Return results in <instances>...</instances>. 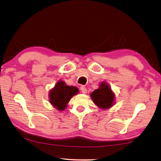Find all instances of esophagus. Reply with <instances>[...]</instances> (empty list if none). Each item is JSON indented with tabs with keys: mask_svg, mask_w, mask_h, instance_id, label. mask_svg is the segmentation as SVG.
I'll return each instance as SVG.
<instances>
[{
	"mask_svg": "<svg viewBox=\"0 0 161 161\" xmlns=\"http://www.w3.org/2000/svg\"><path fill=\"white\" fill-rule=\"evenodd\" d=\"M80 89H81V92H82L83 93H86V88L84 86H81V87H80Z\"/></svg>",
	"mask_w": 161,
	"mask_h": 161,
	"instance_id": "1",
	"label": "esophagus"
}]
</instances>
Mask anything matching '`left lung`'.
<instances>
[{
	"instance_id": "obj_1",
	"label": "left lung",
	"mask_w": 161,
	"mask_h": 161,
	"mask_svg": "<svg viewBox=\"0 0 161 161\" xmlns=\"http://www.w3.org/2000/svg\"><path fill=\"white\" fill-rule=\"evenodd\" d=\"M91 97L93 103L101 108H109L113 106L114 93L107 84L101 83L100 87L92 93Z\"/></svg>"
}]
</instances>
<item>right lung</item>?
<instances>
[{
  "label": "right lung",
  "instance_id": "right-lung-1",
  "mask_svg": "<svg viewBox=\"0 0 161 161\" xmlns=\"http://www.w3.org/2000/svg\"><path fill=\"white\" fill-rule=\"evenodd\" d=\"M78 92L77 87L67 86L64 81H59L50 92L49 101L58 110H64L70 98Z\"/></svg>",
  "mask_w": 161,
  "mask_h": 161
}]
</instances>
